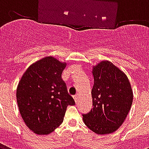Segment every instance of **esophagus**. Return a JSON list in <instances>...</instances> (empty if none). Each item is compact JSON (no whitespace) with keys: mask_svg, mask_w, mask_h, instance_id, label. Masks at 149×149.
I'll use <instances>...</instances> for the list:
<instances>
[{"mask_svg":"<svg viewBox=\"0 0 149 149\" xmlns=\"http://www.w3.org/2000/svg\"><path fill=\"white\" fill-rule=\"evenodd\" d=\"M79 97H80V95H79V94H77V95H75L74 97H73V98H74L75 102H76V103H77V101H78Z\"/></svg>","mask_w":149,"mask_h":149,"instance_id":"1","label":"esophagus"}]
</instances>
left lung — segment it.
Returning a JSON list of instances; mask_svg holds the SVG:
<instances>
[{"label": "left lung", "instance_id": "1", "mask_svg": "<svg viewBox=\"0 0 149 149\" xmlns=\"http://www.w3.org/2000/svg\"><path fill=\"white\" fill-rule=\"evenodd\" d=\"M92 73L93 108L83 115V121L97 134H110L121 126L131 109V84L125 72L109 61L93 65Z\"/></svg>", "mask_w": 149, "mask_h": 149}]
</instances>
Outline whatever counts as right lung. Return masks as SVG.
Returning a JSON list of instances; mask_svg holds the SVG:
<instances>
[{
    "instance_id": "1",
    "label": "right lung",
    "mask_w": 149,
    "mask_h": 149,
    "mask_svg": "<svg viewBox=\"0 0 149 149\" xmlns=\"http://www.w3.org/2000/svg\"><path fill=\"white\" fill-rule=\"evenodd\" d=\"M66 62L45 56L29 67L17 88L18 109L27 127L48 135L61 125L68 105H74L61 78Z\"/></svg>"
}]
</instances>
